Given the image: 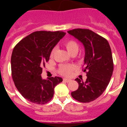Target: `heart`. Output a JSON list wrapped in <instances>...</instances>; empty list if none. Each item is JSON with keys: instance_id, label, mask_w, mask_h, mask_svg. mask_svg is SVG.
I'll return each instance as SVG.
<instances>
[{"instance_id": "obj_1", "label": "heart", "mask_w": 127, "mask_h": 127, "mask_svg": "<svg viewBox=\"0 0 127 127\" xmlns=\"http://www.w3.org/2000/svg\"><path fill=\"white\" fill-rule=\"evenodd\" d=\"M71 73H72V72L68 71V72H67V74H67V75H68H68H69V74H71Z\"/></svg>"}]
</instances>
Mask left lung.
<instances>
[{"label": "left lung", "mask_w": 127, "mask_h": 127, "mask_svg": "<svg viewBox=\"0 0 127 127\" xmlns=\"http://www.w3.org/2000/svg\"><path fill=\"white\" fill-rule=\"evenodd\" d=\"M64 35V32L37 31L32 33L17 44L11 57L12 77L15 86L25 99L37 104L51 100L55 87L61 78L41 76L43 67L54 47Z\"/></svg>", "instance_id": "obj_1"}]
</instances>
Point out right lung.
<instances>
[{"label":"right lung","mask_w":127,"mask_h":127,"mask_svg":"<svg viewBox=\"0 0 127 127\" xmlns=\"http://www.w3.org/2000/svg\"><path fill=\"white\" fill-rule=\"evenodd\" d=\"M83 43L85 48L82 78L76 79L77 90L72 97L82 103H89L99 97L110 82L113 71V62L109 44L100 35L87 29H74L68 32Z\"/></svg>","instance_id":"obj_1"}]
</instances>
